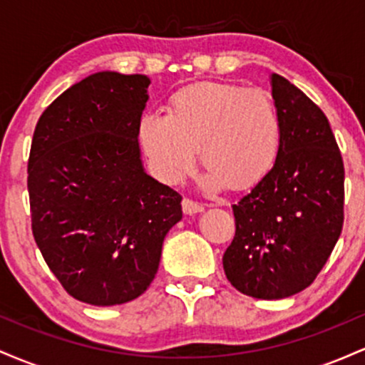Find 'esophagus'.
<instances>
[{"label": "esophagus", "instance_id": "esophagus-1", "mask_svg": "<svg viewBox=\"0 0 365 365\" xmlns=\"http://www.w3.org/2000/svg\"><path fill=\"white\" fill-rule=\"evenodd\" d=\"M182 209L185 215H197V212H202L204 211V206L202 204L195 202V200L192 199H183L182 200Z\"/></svg>", "mask_w": 365, "mask_h": 365}]
</instances>
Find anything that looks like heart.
<instances>
[{
  "label": "heart",
  "instance_id": "obj_1",
  "mask_svg": "<svg viewBox=\"0 0 365 365\" xmlns=\"http://www.w3.org/2000/svg\"><path fill=\"white\" fill-rule=\"evenodd\" d=\"M137 137L153 175L166 185L192 168L199 148L207 166L204 187L244 188L273 168L282 118L266 91L204 82L175 92L168 113L145 111Z\"/></svg>",
  "mask_w": 365,
  "mask_h": 365
}]
</instances>
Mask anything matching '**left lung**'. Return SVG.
Returning <instances> with one entry per match:
<instances>
[{"label":"left lung","mask_w":365,"mask_h":365,"mask_svg":"<svg viewBox=\"0 0 365 365\" xmlns=\"http://www.w3.org/2000/svg\"><path fill=\"white\" fill-rule=\"evenodd\" d=\"M282 118L273 168L233 204L235 237L223 255L228 282L254 299L305 290L343 228L345 168L329 121L299 87L271 75Z\"/></svg>","instance_id":"left-lung-1"}]
</instances>
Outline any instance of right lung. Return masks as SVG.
Listing matches in <instances>:
<instances>
[{
	"mask_svg": "<svg viewBox=\"0 0 365 365\" xmlns=\"http://www.w3.org/2000/svg\"><path fill=\"white\" fill-rule=\"evenodd\" d=\"M145 75L99 72L46 108L27 168L32 235L66 293L91 305L137 299L158 273L182 195L149 177L137 125Z\"/></svg>",
	"mask_w": 365,
	"mask_h": 365,
	"instance_id": "right-lung-1",
	"label": "right lung"
}]
</instances>
